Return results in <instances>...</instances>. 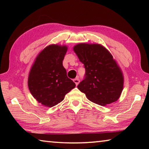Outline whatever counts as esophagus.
I'll return each instance as SVG.
<instances>
[{"label": "esophagus", "instance_id": "obj_1", "mask_svg": "<svg viewBox=\"0 0 149 149\" xmlns=\"http://www.w3.org/2000/svg\"><path fill=\"white\" fill-rule=\"evenodd\" d=\"M74 81V82L75 83V85H77L78 84H79V77H76V78H75V79L73 80Z\"/></svg>", "mask_w": 149, "mask_h": 149}]
</instances>
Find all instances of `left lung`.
<instances>
[{
  "label": "left lung",
  "instance_id": "8db88e82",
  "mask_svg": "<svg viewBox=\"0 0 149 149\" xmlns=\"http://www.w3.org/2000/svg\"><path fill=\"white\" fill-rule=\"evenodd\" d=\"M74 50L85 68L84 79L77 85L80 91L101 106L116 101L123 90V76L110 52L99 44L80 43Z\"/></svg>",
  "mask_w": 149,
  "mask_h": 149
}]
</instances>
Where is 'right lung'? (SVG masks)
I'll return each mask as SVG.
<instances>
[{"instance_id": "obj_1", "label": "right lung", "mask_w": 149, "mask_h": 149, "mask_svg": "<svg viewBox=\"0 0 149 149\" xmlns=\"http://www.w3.org/2000/svg\"><path fill=\"white\" fill-rule=\"evenodd\" d=\"M67 50L66 46L49 45L37 56L30 70V93L45 107H52L62 102L65 95L75 87L62 64Z\"/></svg>"}]
</instances>
